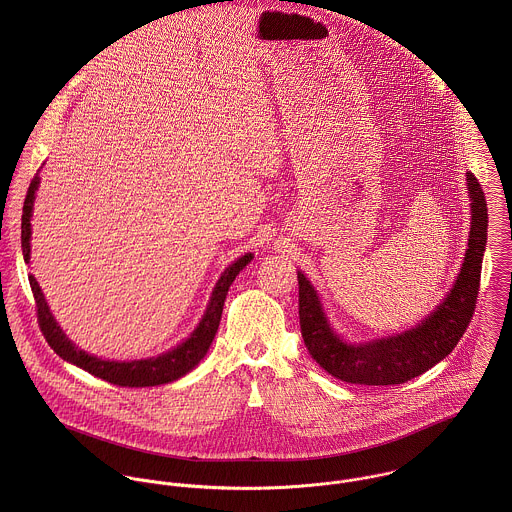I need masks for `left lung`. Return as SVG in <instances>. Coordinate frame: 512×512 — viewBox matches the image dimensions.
<instances>
[{"instance_id": "8db88e82", "label": "left lung", "mask_w": 512, "mask_h": 512, "mask_svg": "<svg viewBox=\"0 0 512 512\" xmlns=\"http://www.w3.org/2000/svg\"><path fill=\"white\" fill-rule=\"evenodd\" d=\"M467 189L471 230L461 272L447 297L410 331L359 345L343 341L329 325L311 282L297 272L301 337L313 361L331 376L365 386L402 384L438 365L455 349L475 313L489 219L485 193L473 173H467Z\"/></svg>"}]
</instances>
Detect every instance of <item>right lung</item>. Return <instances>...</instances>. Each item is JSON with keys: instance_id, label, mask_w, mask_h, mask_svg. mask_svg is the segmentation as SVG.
Masks as SVG:
<instances>
[{"instance_id": "right-lung-1", "label": "right lung", "mask_w": 512, "mask_h": 512, "mask_svg": "<svg viewBox=\"0 0 512 512\" xmlns=\"http://www.w3.org/2000/svg\"><path fill=\"white\" fill-rule=\"evenodd\" d=\"M39 187V173L33 177L25 203H23V217H21V248H23V258L25 262H29V254H31V213H33V203H35V191ZM252 260V254H244L238 260H234L220 276L211 301L207 305V311L201 319V323L197 325V329L191 333V337L181 343L179 347L159 355V357H151L144 361H130V363H118V361H102L98 357H92L84 351H80L73 341L63 333V329L59 327V323L55 321L53 313L49 311V305L45 301V295L41 292L37 280L33 276H29V284H31V292L35 297V307H37V319L41 325V331L47 339V343L51 345V349L65 359L67 363L80 366L82 370L110 382V384H118V386H132V388H140V386H157V384H167L173 382L181 376H185L189 370H193L195 366L201 363V359L207 355L217 329H219L220 315H222V305L226 299V293L230 284L234 282V278L238 276V272Z\"/></svg>"}]
</instances>
